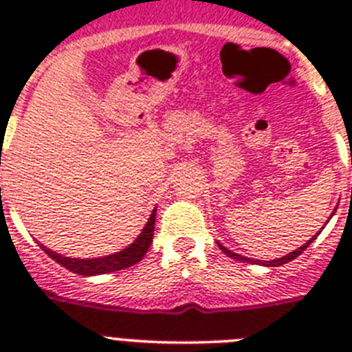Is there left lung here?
<instances>
[{
    "label": "left lung",
    "mask_w": 352,
    "mask_h": 352,
    "mask_svg": "<svg viewBox=\"0 0 352 352\" xmlns=\"http://www.w3.org/2000/svg\"><path fill=\"white\" fill-rule=\"evenodd\" d=\"M317 234H319V232H317ZM314 239H316V236H314V238H310L309 241H307V243L303 245V247H300V248H298V250L291 252V254H287V256L280 257V259H275V261H264V263H261V261H256V263H261V264H264V266H282V264H287L289 261L296 259V257L300 256L301 252H303L305 248H307V247H309L310 243H312ZM219 247L222 248V252H223V254H227V256H229V257H232V259H238V261H247V263H250V259H248V257H243V256H239V254H234V252L227 250V248H223L222 245H219Z\"/></svg>",
    "instance_id": "1"
}]
</instances>
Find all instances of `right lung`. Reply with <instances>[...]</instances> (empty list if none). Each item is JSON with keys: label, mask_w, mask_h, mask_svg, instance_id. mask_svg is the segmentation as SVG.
<instances>
[{"label": "right lung", "mask_w": 352, "mask_h": 352, "mask_svg": "<svg viewBox=\"0 0 352 352\" xmlns=\"http://www.w3.org/2000/svg\"><path fill=\"white\" fill-rule=\"evenodd\" d=\"M153 231H155V211L149 217L148 223L144 226L141 234L138 236V239L133 241L130 247H126L125 250L116 252L113 256L100 257V259H70V257H63L56 252L49 250V248L42 247L45 250V254H49V257L60 263L61 266H65L67 270L74 273H79V275H102V273H111V272H120V270H125L138 264L142 257L146 256L149 245L153 241Z\"/></svg>", "instance_id": "add662e5"}]
</instances>
